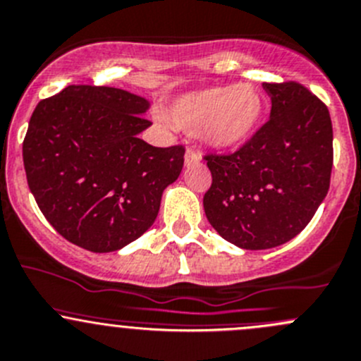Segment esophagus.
<instances>
[{
	"label": "esophagus",
	"mask_w": 361,
	"mask_h": 361,
	"mask_svg": "<svg viewBox=\"0 0 361 361\" xmlns=\"http://www.w3.org/2000/svg\"><path fill=\"white\" fill-rule=\"evenodd\" d=\"M202 161V158H200V154L196 153V151H192V149H188L185 151V158H184V163H185V166H195V165H198V163Z\"/></svg>",
	"instance_id": "34e87169"
}]
</instances>
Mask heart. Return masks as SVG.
I'll use <instances>...</instances> for the list:
<instances>
[{"label": "heart", "mask_w": 361, "mask_h": 361, "mask_svg": "<svg viewBox=\"0 0 361 361\" xmlns=\"http://www.w3.org/2000/svg\"><path fill=\"white\" fill-rule=\"evenodd\" d=\"M266 111L261 92L252 85H229L188 92L170 106L176 128L202 133L207 146L217 151L238 149L254 137Z\"/></svg>", "instance_id": "b5f03b06"}]
</instances>
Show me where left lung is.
<instances>
[{
    "label": "left lung",
    "instance_id": "8db88e82",
    "mask_svg": "<svg viewBox=\"0 0 361 361\" xmlns=\"http://www.w3.org/2000/svg\"><path fill=\"white\" fill-rule=\"evenodd\" d=\"M267 123L229 156H207L212 185L203 208L212 228L245 250L280 247L310 224L329 192L332 121L299 83H262Z\"/></svg>",
    "mask_w": 361,
    "mask_h": 361
}]
</instances>
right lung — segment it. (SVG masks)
<instances>
[{
	"label": "right lung",
	"instance_id": "obj_1",
	"mask_svg": "<svg viewBox=\"0 0 361 361\" xmlns=\"http://www.w3.org/2000/svg\"><path fill=\"white\" fill-rule=\"evenodd\" d=\"M151 102L121 88L71 85L36 106L25 133L27 184L71 243L116 252L153 226L185 149L139 139Z\"/></svg>",
	"mask_w": 361,
	"mask_h": 361
}]
</instances>
